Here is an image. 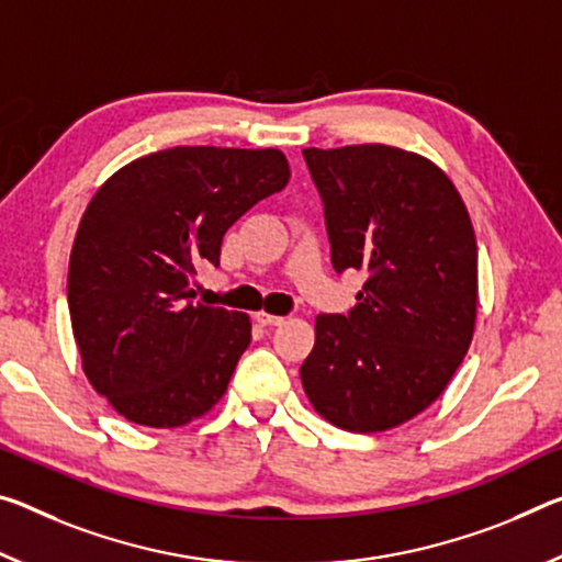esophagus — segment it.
<instances>
[{
	"instance_id": "esophagus-1",
	"label": "esophagus",
	"mask_w": 562,
	"mask_h": 562,
	"mask_svg": "<svg viewBox=\"0 0 562 562\" xmlns=\"http://www.w3.org/2000/svg\"><path fill=\"white\" fill-rule=\"evenodd\" d=\"M255 319H257V323H260V325H265V327H278V325L284 323V317L270 315V313H265V310H262V313H257Z\"/></svg>"
}]
</instances>
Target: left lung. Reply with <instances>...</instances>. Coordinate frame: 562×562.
<instances>
[{"label": "left lung", "mask_w": 562, "mask_h": 562, "mask_svg": "<svg viewBox=\"0 0 562 562\" xmlns=\"http://www.w3.org/2000/svg\"><path fill=\"white\" fill-rule=\"evenodd\" d=\"M302 155L335 272L364 274L350 313L317 315L302 387L342 430H390L440 397L473 340V222L442 169L420 155L387 145Z\"/></svg>", "instance_id": "obj_1"}]
</instances>
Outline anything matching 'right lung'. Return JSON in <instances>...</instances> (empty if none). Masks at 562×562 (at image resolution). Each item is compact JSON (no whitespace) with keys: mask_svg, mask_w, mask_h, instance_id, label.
Returning <instances> with one entry per match:
<instances>
[{"mask_svg":"<svg viewBox=\"0 0 562 562\" xmlns=\"http://www.w3.org/2000/svg\"><path fill=\"white\" fill-rule=\"evenodd\" d=\"M290 180L280 149L172 147L106 180L79 222L67 274L87 380L130 423L180 427L225 395L249 317L194 305L190 278L222 237Z\"/></svg>","mask_w":562,"mask_h":562,"instance_id":"1","label":"right lung"}]
</instances>
